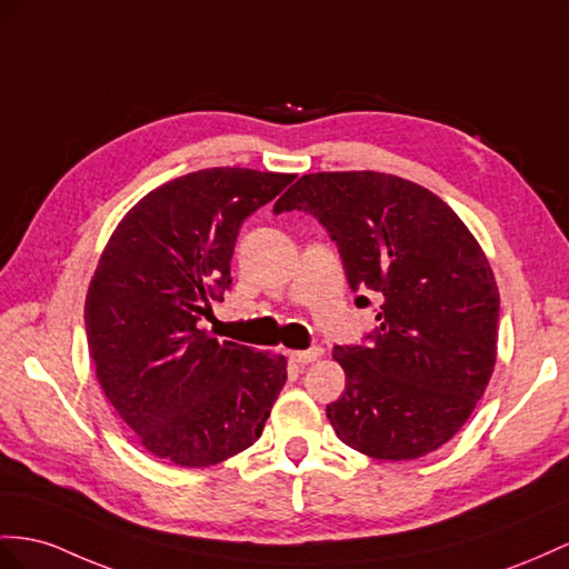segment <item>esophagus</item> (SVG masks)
I'll return each instance as SVG.
<instances>
[{
  "label": "esophagus",
  "mask_w": 569,
  "mask_h": 569,
  "mask_svg": "<svg viewBox=\"0 0 569 569\" xmlns=\"http://www.w3.org/2000/svg\"><path fill=\"white\" fill-rule=\"evenodd\" d=\"M322 348L319 346H312V348H308V351H293L290 353V360L293 362H298V366H308V362H315L317 358H322Z\"/></svg>",
  "instance_id": "esophagus-1"
}]
</instances>
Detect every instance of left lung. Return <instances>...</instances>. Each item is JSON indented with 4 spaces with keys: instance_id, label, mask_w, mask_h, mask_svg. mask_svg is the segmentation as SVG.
I'll use <instances>...</instances> for the list:
<instances>
[{
    "instance_id": "8db88e82",
    "label": "left lung",
    "mask_w": 569,
    "mask_h": 569,
    "mask_svg": "<svg viewBox=\"0 0 569 569\" xmlns=\"http://www.w3.org/2000/svg\"><path fill=\"white\" fill-rule=\"evenodd\" d=\"M293 209L337 242L358 308L380 302L366 343L333 348L346 389L327 406L331 428L372 459L430 455L495 370L500 293L483 250L440 197L387 172L302 174L273 207Z\"/></svg>"
}]
</instances>
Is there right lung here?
Returning a JSON list of instances; mask_svg holds the SVG:
<instances>
[{"mask_svg":"<svg viewBox=\"0 0 569 569\" xmlns=\"http://www.w3.org/2000/svg\"><path fill=\"white\" fill-rule=\"evenodd\" d=\"M296 174L207 168L156 187L114 228L86 293V337L112 409L153 457L203 469L252 447L286 358L199 327L230 288L240 226Z\"/></svg>","mask_w":569,"mask_h":569,"instance_id":"right-lung-1","label":"right lung"}]
</instances>
